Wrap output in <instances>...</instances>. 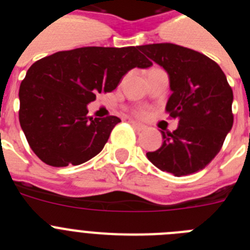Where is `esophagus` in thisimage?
Masks as SVG:
<instances>
[{"label": "esophagus", "mask_w": 250, "mask_h": 250, "mask_svg": "<svg viewBox=\"0 0 250 250\" xmlns=\"http://www.w3.org/2000/svg\"><path fill=\"white\" fill-rule=\"evenodd\" d=\"M130 124H131V125H132V127H134V129H136V130H138V131H143V130L145 129V126H144V125H143V124H140V123H136V121H134V120H131V121H130Z\"/></svg>", "instance_id": "1"}]
</instances>
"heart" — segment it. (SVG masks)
Instances as JSON below:
<instances>
[{
	"mask_svg": "<svg viewBox=\"0 0 250 250\" xmlns=\"http://www.w3.org/2000/svg\"><path fill=\"white\" fill-rule=\"evenodd\" d=\"M134 112H135V115L136 116H139V118H146L147 114H149V112H147V110L143 109V107H140V109H136Z\"/></svg>",
	"mask_w": 250,
	"mask_h": 250,
	"instance_id": "1",
	"label": "heart"
}]
</instances>
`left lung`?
<instances>
[{
    "mask_svg": "<svg viewBox=\"0 0 250 250\" xmlns=\"http://www.w3.org/2000/svg\"><path fill=\"white\" fill-rule=\"evenodd\" d=\"M169 75L167 111L178 119L173 132L161 131L163 145L146 152L152 164L175 176L204 169L233 126V90L220 66L205 55L174 43L139 46Z\"/></svg>",
    "mask_w": 250,
    "mask_h": 250,
    "instance_id": "8db88e82",
    "label": "left lung"
}]
</instances>
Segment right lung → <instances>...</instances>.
<instances>
[{"label": "right lung", "instance_id": "right-lung-1", "mask_svg": "<svg viewBox=\"0 0 250 250\" xmlns=\"http://www.w3.org/2000/svg\"><path fill=\"white\" fill-rule=\"evenodd\" d=\"M151 65L139 46L80 47L32 63L19 92L20 124L32 151L56 167L98 155L121 120L87 116V104L116 89L129 70Z\"/></svg>", "mask_w": 250, "mask_h": 250}]
</instances>
